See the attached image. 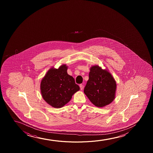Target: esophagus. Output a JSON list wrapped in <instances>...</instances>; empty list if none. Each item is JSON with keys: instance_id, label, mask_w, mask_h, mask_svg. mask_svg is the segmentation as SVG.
Returning <instances> with one entry per match:
<instances>
[{"instance_id": "1", "label": "esophagus", "mask_w": 153, "mask_h": 153, "mask_svg": "<svg viewBox=\"0 0 153 153\" xmlns=\"http://www.w3.org/2000/svg\"><path fill=\"white\" fill-rule=\"evenodd\" d=\"M80 88V89L81 90H82L83 89V88H84V85H82V84H80L79 85Z\"/></svg>"}]
</instances>
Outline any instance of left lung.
<instances>
[{
    "instance_id": "1",
    "label": "left lung",
    "mask_w": 153,
    "mask_h": 153,
    "mask_svg": "<svg viewBox=\"0 0 153 153\" xmlns=\"http://www.w3.org/2000/svg\"><path fill=\"white\" fill-rule=\"evenodd\" d=\"M116 89V82L108 71L98 65L91 67L84 93L93 105L102 108L110 104L115 98Z\"/></svg>"
}]
</instances>
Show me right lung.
<instances>
[{
	"label": "right lung",
	"instance_id": "right-lung-1",
	"mask_svg": "<svg viewBox=\"0 0 153 153\" xmlns=\"http://www.w3.org/2000/svg\"><path fill=\"white\" fill-rule=\"evenodd\" d=\"M67 68L65 64L57 69L51 68L41 82L40 90L43 98L55 108L64 107L80 89L74 78L67 74Z\"/></svg>",
	"mask_w": 153,
	"mask_h": 153
}]
</instances>
